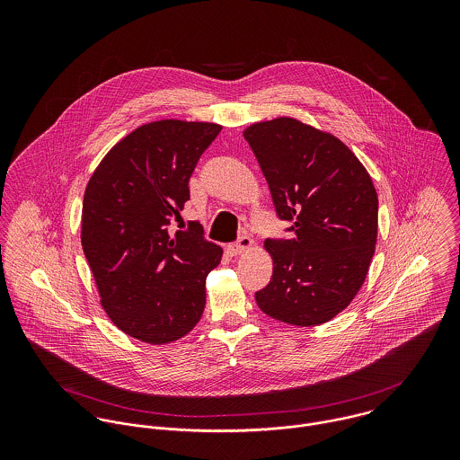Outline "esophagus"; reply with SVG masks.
I'll list each match as a JSON object with an SVG mask.
<instances>
[{
    "mask_svg": "<svg viewBox=\"0 0 460 460\" xmlns=\"http://www.w3.org/2000/svg\"><path fill=\"white\" fill-rule=\"evenodd\" d=\"M252 246H253V241H252L250 237L243 235V237H239L235 243H230V244L226 246V252H228L232 257H237V255L248 252Z\"/></svg>",
    "mask_w": 460,
    "mask_h": 460,
    "instance_id": "1",
    "label": "esophagus"
}]
</instances>
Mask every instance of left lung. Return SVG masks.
<instances>
[{
  "label": "left lung",
  "instance_id": "8db88e82",
  "mask_svg": "<svg viewBox=\"0 0 460 460\" xmlns=\"http://www.w3.org/2000/svg\"><path fill=\"white\" fill-rule=\"evenodd\" d=\"M292 239H267L269 285L255 294L269 317L319 326L361 288L377 243L379 199L358 157L332 134L279 117L244 131Z\"/></svg>",
  "mask_w": 460,
  "mask_h": 460
}]
</instances>
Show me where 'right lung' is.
<instances>
[{
  "label": "right lung",
  "mask_w": 460,
  "mask_h": 460,
  "mask_svg": "<svg viewBox=\"0 0 460 460\" xmlns=\"http://www.w3.org/2000/svg\"><path fill=\"white\" fill-rule=\"evenodd\" d=\"M217 124L159 120L119 141L93 172L81 216V244L111 323L136 340L163 345L195 328L207 274L223 250L177 230L199 155Z\"/></svg>",
  "instance_id": "1"
}]
</instances>
